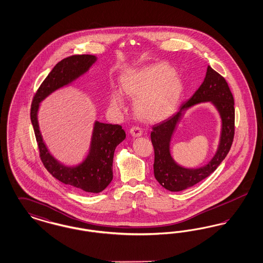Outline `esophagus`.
<instances>
[{"label": "esophagus", "mask_w": 263, "mask_h": 263, "mask_svg": "<svg viewBox=\"0 0 263 263\" xmlns=\"http://www.w3.org/2000/svg\"><path fill=\"white\" fill-rule=\"evenodd\" d=\"M130 133L134 137H139V136L142 135V128L138 125L132 126L131 129H130Z\"/></svg>", "instance_id": "34e87169"}]
</instances>
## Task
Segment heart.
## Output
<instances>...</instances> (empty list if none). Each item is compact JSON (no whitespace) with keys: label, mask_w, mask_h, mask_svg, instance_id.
<instances>
[{"label":"heart","mask_w":263,"mask_h":263,"mask_svg":"<svg viewBox=\"0 0 263 263\" xmlns=\"http://www.w3.org/2000/svg\"><path fill=\"white\" fill-rule=\"evenodd\" d=\"M122 87L128 95H138L136 98L138 111L149 118L160 116L168 110L175 104L180 91V85L174 78V71L162 64L128 73L122 80ZM123 102L122 92L119 89H113V105L120 107Z\"/></svg>","instance_id":"b5f03b06"}]
</instances>
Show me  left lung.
I'll list each match as a JSON object with an SVG mask.
<instances>
[{
	"instance_id": "1",
	"label": "left lung",
	"mask_w": 263,
	"mask_h": 263,
	"mask_svg": "<svg viewBox=\"0 0 263 263\" xmlns=\"http://www.w3.org/2000/svg\"><path fill=\"white\" fill-rule=\"evenodd\" d=\"M204 101H212L222 118L220 146L213 161L205 167L189 170L176 165L170 157L169 141L182 111ZM235 136V102L230 87L223 76L210 66L206 77L193 96L185 100L177 112L152 126L151 140L155 151L154 175L163 187L170 191H180L198 183L211 175L223 162L231 150Z\"/></svg>"
}]
</instances>
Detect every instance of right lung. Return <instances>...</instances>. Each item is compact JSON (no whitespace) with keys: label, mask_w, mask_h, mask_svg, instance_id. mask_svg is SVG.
Wrapping results in <instances>:
<instances>
[{"label":"right lung","mask_w":263,"mask_h":263,"mask_svg":"<svg viewBox=\"0 0 263 263\" xmlns=\"http://www.w3.org/2000/svg\"><path fill=\"white\" fill-rule=\"evenodd\" d=\"M96 60V56L86 54L73 55L57 63L36 90L30 108L39 157L45 168L64 184L91 193H99L111 182L114 151L125 139V131L117 124L96 122L87 160L76 167H68L58 163L44 145L38 128L37 110L41 100L86 73Z\"/></svg>","instance_id":"1"}]
</instances>
